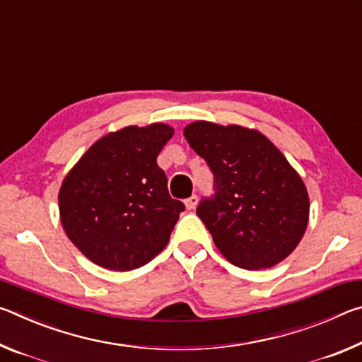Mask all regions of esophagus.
Instances as JSON below:
<instances>
[{
  "label": "esophagus",
  "mask_w": 362,
  "mask_h": 362,
  "mask_svg": "<svg viewBox=\"0 0 362 362\" xmlns=\"http://www.w3.org/2000/svg\"><path fill=\"white\" fill-rule=\"evenodd\" d=\"M196 204H198V196H196V194L189 196V198L185 199V206H187L188 211H193L194 207H196Z\"/></svg>",
  "instance_id": "obj_1"
}]
</instances>
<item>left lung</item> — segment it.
Here are the masks:
<instances>
[{
	"label": "left lung",
	"instance_id": "1",
	"mask_svg": "<svg viewBox=\"0 0 362 362\" xmlns=\"http://www.w3.org/2000/svg\"><path fill=\"white\" fill-rule=\"evenodd\" d=\"M189 146L214 174V193L196 214L233 265L262 269L284 260L308 225L310 201L300 175L260 132L196 121Z\"/></svg>",
	"mask_w": 362,
	"mask_h": 362
}]
</instances>
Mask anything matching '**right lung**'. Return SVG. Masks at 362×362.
<instances>
[{
  "instance_id": "obj_1",
  "label": "right lung",
  "mask_w": 362,
  "mask_h": 362,
  "mask_svg": "<svg viewBox=\"0 0 362 362\" xmlns=\"http://www.w3.org/2000/svg\"><path fill=\"white\" fill-rule=\"evenodd\" d=\"M174 129L129 126L90 146L62 183L60 220L90 262L115 272L144 267L166 247L185 204L170 198L156 158Z\"/></svg>"
}]
</instances>
